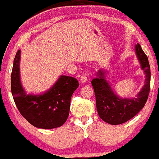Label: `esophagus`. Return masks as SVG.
Returning <instances> with one entry per match:
<instances>
[{"instance_id":"34e87169","label":"esophagus","mask_w":159,"mask_h":159,"mask_svg":"<svg viewBox=\"0 0 159 159\" xmlns=\"http://www.w3.org/2000/svg\"><path fill=\"white\" fill-rule=\"evenodd\" d=\"M87 81V77L86 75H81V77H80V82H81V83L84 84Z\"/></svg>"}]
</instances>
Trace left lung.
<instances>
[{
	"mask_svg": "<svg viewBox=\"0 0 159 159\" xmlns=\"http://www.w3.org/2000/svg\"><path fill=\"white\" fill-rule=\"evenodd\" d=\"M135 52L141 69L144 72L145 81L141 91L134 98H121L115 93L106 78L107 70L100 69L96 77L92 80L99 117L112 125L125 123L133 118L144 107L148 98L150 89V64L139 43L135 45Z\"/></svg>",
	"mask_w": 159,
	"mask_h": 159,
	"instance_id": "1",
	"label": "left lung"
}]
</instances>
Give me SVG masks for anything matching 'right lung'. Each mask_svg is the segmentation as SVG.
<instances>
[{"label":"right lung","mask_w":159,"mask_h":159,"mask_svg":"<svg viewBox=\"0 0 159 159\" xmlns=\"http://www.w3.org/2000/svg\"><path fill=\"white\" fill-rule=\"evenodd\" d=\"M20 50H18L13 62L11 91L19 112L35 127L53 129L62 126L70 113L72 95L79 85L77 79L61 75L44 93L26 94L20 81Z\"/></svg>","instance_id":"add662e5"}]
</instances>
